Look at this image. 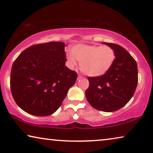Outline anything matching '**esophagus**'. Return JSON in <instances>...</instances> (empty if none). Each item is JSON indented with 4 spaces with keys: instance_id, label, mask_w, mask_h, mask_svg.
<instances>
[{
    "instance_id": "34e87169",
    "label": "esophagus",
    "mask_w": 153,
    "mask_h": 153,
    "mask_svg": "<svg viewBox=\"0 0 153 153\" xmlns=\"http://www.w3.org/2000/svg\"><path fill=\"white\" fill-rule=\"evenodd\" d=\"M82 77H82V76H80V75H78V76H77V80H79V79H82Z\"/></svg>"
}]
</instances>
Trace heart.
<instances>
[{"instance_id": "b5f03b06", "label": "heart", "mask_w": 153, "mask_h": 153, "mask_svg": "<svg viewBox=\"0 0 153 153\" xmlns=\"http://www.w3.org/2000/svg\"><path fill=\"white\" fill-rule=\"evenodd\" d=\"M68 65L74 68L77 60L81 62L82 71L91 77L101 76L105 74L115 60L114 51L109 46L76 45L72 52L67 54Z\"/></svg>"}]
</instances>
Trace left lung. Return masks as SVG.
<instances>
[{
	"mask_svg": "<svg viewBox=\"0 0 153 153\" xmlns=\"http://www.w3.org/2000/svg\"><path fill=\"white\" fill-rule=\"evenodd\" d=\"M114 51L116 59L105 74L88 77L89 86L86 97L92 107L111 112L119 110L131 99L137 85V65L125 48L111 43H104Z\"/></svg>",
	"mask_w": 153,
	"mask_h": 153,
	"instance_id": "1",
	"label": "left lung"
}]
</instances>
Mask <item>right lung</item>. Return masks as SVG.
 <instances>
[{"mask_svg": "<svg viewBox=\"0 0 153 153\" xmlns=\"http://www.w3.org/2000/svg\"><path fill=\"white\" fill-rule=\"evenodd\" d=\"M63 42L33 45L12 65L10 86L19 107L34 116L52 114L61 105L77 74L65 66Z\"/></svg>", "mask_w": 153, "mask_h": 153, "instance_id": "obj_1", "label": "right lung"}]
</instances>
